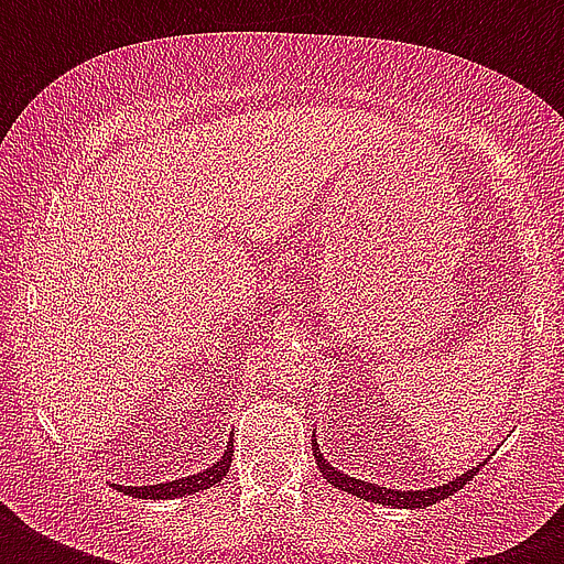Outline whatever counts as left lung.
I'll return each mask as SVG.
<instances>
[{
  "mask_svg": "<svg viewBox=\"0 0 564 564\" xmlns=\"http://www.w3.org/2000/svg\"><path fill=\"white\" fill-rule=\"evenodd\" d=\"M313 456H316V465L325 474V480L330 486H336L339 491H348L354 498L369 500V503H383V507H394V509H424L433 507L438 500H445L447 495H454L465 486V482L471 480L474 474L480 471V465H471L468 471L454 477L451 482H442V486H430V489H386V486H377V482H366L360 477H351V474L336 471L334 465L327 463L325 454H322V447L316 442V433H313Z\"/></svg>",
  "mask_w": 564,
  "mask_h": 564,
  "instance_id": "obj_1",
  "label": "left lung"
}]
</instances>
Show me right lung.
Returning <instances> with one entry per match:
<instances>
[{
  "label": "right lung",
  "instance_id": "right-lung-1",
  "mask_svg": "<svg viewBox=\"0 0 564 564\" xmlns=\"http://www.w3.org/2000/svg\"><path fill=\"white\" fill-rule=\"evenodd\" d=\"M230 459H234V438L225 447V454L198 474H189V477H178V480L170 482H158V486H117L119 491H126L131 498H143V500H172V498H187V495H195V491H204L216 486V482L225 480V474L230 468Z\"/></svg>",
  "mask_w": 564,
  "mask_h": 564
}]
</instances>
